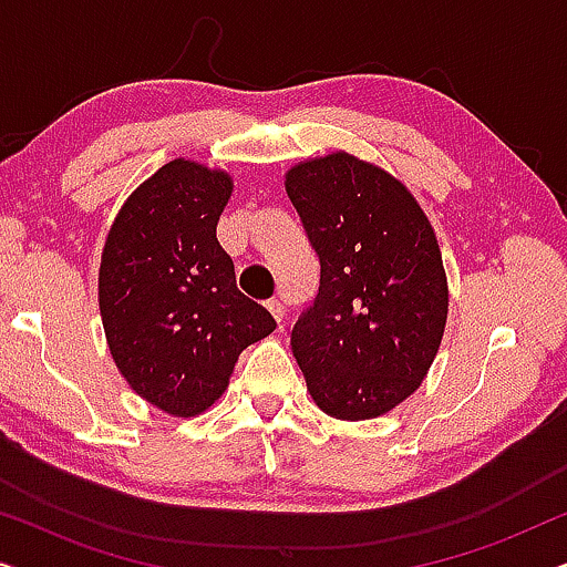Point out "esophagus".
<instances>
[{"instance_id": "esophagus-1", "label": "esophagus", "mask_w": 567, "mask_h": 567, "mask_svg": "<svg viewBox=\"0 0 567 567\" xmlns=\"http://www.w3.org/2000/svg\"><path fill=\"white\" fill-rule=\"evenodd\" d=\"M266 307H268V312L276 317V322H278V324H281V322H284V315H286V309H284V305H281V301H278V299H270Z\"/></svg>"}]
</instances>
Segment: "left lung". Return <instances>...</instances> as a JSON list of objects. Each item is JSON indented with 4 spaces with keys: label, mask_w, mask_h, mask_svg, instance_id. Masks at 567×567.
Listing matches in <instances>:
<instances>
[{
    "label": "left lung",
    "mask_w": 567,
    "mask_h": 567,
    "mask_svg": "<svg viewBox=\"0 0 567 567\" xmlns=\"http://www.w3.org/2000/svg\"><path fill=\"white\" fill-rule=\"evenodd\" d=\"M320 258V291L289 328L307 390L332 417L367 421L417 390L446 324L444 262L415 198L338 152L286 175Z\"/></svg>",
    "instance_id": "1"
}]
</instances>
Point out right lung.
I'll use <instances>...</instances> for the list:
<instances>
[{"label": "right lung", "mask_w": 567, "mask_h": 567, "mask_svg": "<svg viewBox=\"0 0 567 567\" xmlns=\"http://www.w3.org/2000/svg\"><path fill=\"white\" fill-rule=\"evenodd\" d=\"M229 175L175 159L131 193L100 262V315L115 367L169 415H198L227 390L237 355L276 320L237 289L216 239Z\"/></svg>", "instance_id": "obj_1"}]
</instances>
